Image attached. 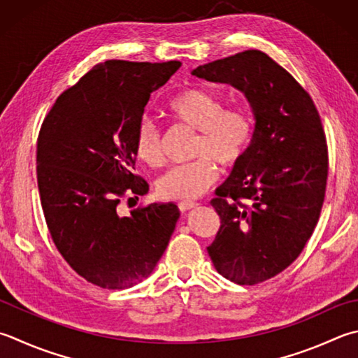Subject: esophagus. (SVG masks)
I'll list each match as a JSON object with an SVG mask.
<instances>
[{
    "mask_svg": "<svg viewBox=\"0 0 358 358\" xmlns=\"http://www.w3.org/2000/svg\"><path fill=\"white\" fill-rule=\"evenodd\" d=\"M196 206H198L196 202H192V201H180L179 204H178V207H179V210H180V212H187V210H190V208L196 207Z\"/></svg>",
    "mask_w": 358,
    "mask_h": 358,
    "instance_id": "esophagus-1",
    "label": "esophagus"
}]
</instances>
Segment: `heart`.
I'll return each mask as SVG.
<instances>
[{
	"mask_svg": "<svg viewBox=\"0 0 358 358\" xmlns=\"http://www.w3.org/2000/svg\"><path fill=\"white\" fill-rule=\"evenodd\" d=\"M178 123L198 131L190 164L173 166L157 182L164 199H196L218 179V165L232 168L246 156L254 138V117L245 104L226 106L220 93L204 87H185L165 103ZM134 154L148 166L162 164V132L150 118H141L134 131Z\"/></svg>",
	"mask_w": 358,
	"mask_h": 358,
	"instance_id": "obj_1",
	"label": "heart"
}]
</instances>
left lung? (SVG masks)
Returning <instances> with one entry per match:
<instances>
[{"label": "left lung", "instance_id": "left-lung-1", "mask_svg": "<svg viewBox=\"0 0 358 358\" xmlns=\"http://www.w3.org/2000/svg\"><path fill=\"white\" fill-rule=\"evenodd\" d=\"M192 74L231 84L252 107V143L210 201L221 226L207 251L226 279L260 284L299 257L320 220L329 173L321 117L304 87L259 50Z\"/></svg>", "mask_w": 358, "mask_h": 358}]
</instances>
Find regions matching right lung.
Returning a JSON list of instances; mask_svg holds the SVG:
<instances>
[{
  "label": "right lung",
  "instance_id": "right-lung-1",
  "mask_svg": "<svg viewBox=\"0 0 358 358\" xmlns=\"http://www.w3.org/2000/svg\"><path fill=\"white\" fill-rule=\"evenodd\" d=\"M180 66L107 60L60 95L37 138V184L46 226L65 262L90 284L124 289L156 268L179 218L173 202L120 217L143 196L132 138L151 93Z\"/></svg>",
  "mask_w": 358,
  "mask_h": 358
}]
</instances>
